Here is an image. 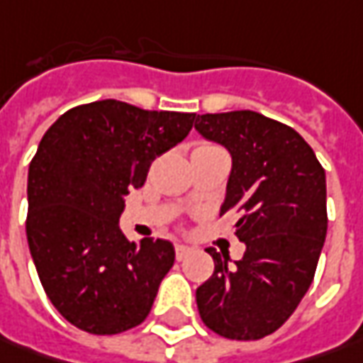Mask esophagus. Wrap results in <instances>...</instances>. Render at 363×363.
<instances>
[{"instance_id":"esophagus-1","label":"esophagus","mask_w":363,"mask_h":363,"mask_svg":"<svg viewBox=\"0 0 363 363\" xmlns=\"http://www.w3.org/2000/svg\"><path fill=\"white\" fill-rule=\"evenodd\" d=\"M191 253H193V249H191V247H186V245H177V247H174V255H177L179 261L186 259Z\"/></svg>"}]
</instances>
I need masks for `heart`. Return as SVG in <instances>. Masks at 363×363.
Listing matches in <instances>:
<instances>
[{
    "label": "heart",
    "instance_id": "obj_1",
    "mask_svg": "<svg viewBox=\"0 0 363 363\" xmlns=\"http://www.w3.org/2000/svg\"><path fill=\"white\" fill-rule=\"evenodd\" d=\"M196 148H213V144H206V143H203V144H199V146H196Z\"/></svg>",
    "mask_w": 363,
    "mask_h": 363
}]
</instances>
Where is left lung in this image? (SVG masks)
<instances>
[{
    "mask_svg": "<svg viewBox=\"0 0 363 363\" xmlns=\"http://www.w3.org/2000/svg\"><path fill=\"white\" fill-rule=\"evenodd\" d=\"M194 128L233 157L225 213H237L243 259L206 253L215 271L199 289L196 307L208 330L251 342L291 318L318 269L328 233L325 170L297 132L253 110L196 116Z\"/></svg>",
    "mask_w": 363,
    "mask_h": 363,
    "instance_id": "1",
    "label": "left lung"
}]
</instances>
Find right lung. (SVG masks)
<instances>
[{
  "label": "right lung",
  "mask_w": 363,
  "mask_h": 363,
  "mask_svg": "<svg viewBox=\"0 0 363 363\" xmlns=\"http://www.w3.org/2000/svg\"><path fill=\"white\" fill-rule=\"evenodd\" d=\"M193 122L191 112L98 100L44 134L28 172L26 235L45 295L78 330L114 335L148 318L174 249L150 237L130 243L118 219L128 191Z\"/></svg>",
  "instance_id": "right-lung-1"
}]
</instances>
